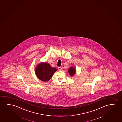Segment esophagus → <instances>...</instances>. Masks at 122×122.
<instances>
[{"label": "esophagus", "mask_w": 122, "mask_h": 122, "mask_svg": "<svg viewBox=\"0 0 122 122\" xmlns=\"http://www.w3.org/2000/svg\"><path fill=\"white\" fill-rule=\"evenodd\" d=\"M58 70H59V71H61V70H62V67H58Z\"/></svg>", "instance_id": "34e87169"}]
</instances>
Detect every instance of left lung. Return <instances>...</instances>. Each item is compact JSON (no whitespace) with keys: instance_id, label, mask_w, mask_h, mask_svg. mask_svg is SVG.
<instances>
[{"instance_id":"8db88e82","label":"left lung","mask_w":122,"mask_h":122,"mask_svg":"<svg viewBox=\"0 0 122 122\" xmlns=\"http://www.w3.org/2000/svg\"><path fill=\"white\" fill-rule=\"evenodd\" d=\"M69 73L70 74V76H73L74 75L75 73L76 72V70L73 67H70L68 70Z\"/></svg>"}]
</instances>
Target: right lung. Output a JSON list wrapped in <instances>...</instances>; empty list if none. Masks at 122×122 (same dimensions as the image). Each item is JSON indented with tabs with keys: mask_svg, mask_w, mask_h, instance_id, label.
<instances>
[{
	"mask_svg": "<svg viewBox=\"0 0 122 122\" xmlns=\"http://www.w3.org/2000/svg\"><path fill=\"white\" fill-rule=\"evenodd\" d=\"M57 69L52 67L50 64L42 63L37 66L35 69V73L40 80L46 82L51 78L54 72Z\"/></svg>",
	"mask_w": 122,
	"mask_h": 122,
	"instance_id": "right-lung-1",
	"label": "right lung"
}]
</instances>
